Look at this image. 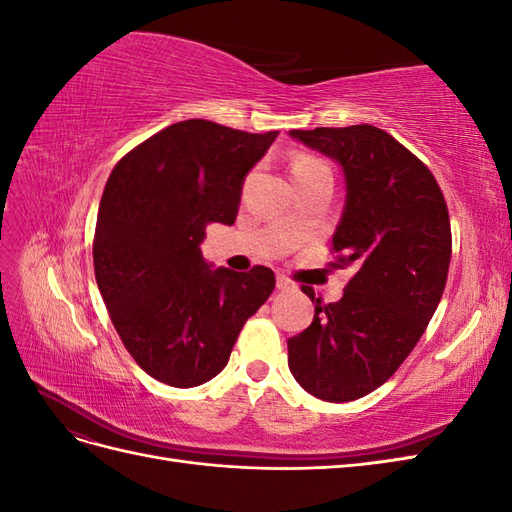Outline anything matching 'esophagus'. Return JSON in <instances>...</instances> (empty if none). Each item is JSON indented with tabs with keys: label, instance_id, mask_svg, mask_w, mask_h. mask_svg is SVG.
<instances>
[{
	"label": "esophagus",
	"instance_id": "1",
	"mask_svg": "<svg viewBox=\"0 0 512 512\" xmlns=\"http://www.w3.org/2000/svg\"><path fill=\"white\" fill-rule=\"evenodd\" d=\"M292 288H294V284L288 280L286 275H277V290L286 292V290H292Z\"/></svg>",
	"mask_w": 512,
	"mask_h": 512
}]
</instances>
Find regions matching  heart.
Here are the masks:
<instances>
[{
    "instance_id": "obj_1",
    "label": "heart",
    "mask_w": 512,
    "mask_h": 512,
    "mask_svg": "<svg viewBox=\"0 0 512 512\" xmlns=\"http://www.w3.org/2000/svg\"><path fill=\"white\" fill-rule=\"evenodd\" d=\"M322 162L320 160H316V158H312V156H299V158H294L292 160V164H290V173H292V177L297 175V173H301V170H305V168H314V166H320Z\"/></svg>"
}]
</instances>
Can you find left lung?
<instances>
[{
	"mask_svg": "<svg viewBox=\"0 0 512 512\" xmlns=\"http://www.w3.org/2000/svg\"><path fill=\"white\" fill-rule=\"evenodd\" d=\"M288 134L335 160L346 181L333 267L354 275L327 305L303 286L314 320L288 339L294 380L342 404L389 380L425 333L451 265V220L431 170L384 130L361 123Z\"/></svg>",
	"mask_w": 512,
	"mask_h": 512,
	"instance_id": "left-lung-1",
	"label": "left lung"
}]
</instances>
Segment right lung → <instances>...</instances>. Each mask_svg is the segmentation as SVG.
Here are the masks:
<instances>
[{
    "label": "right lung",
    "mask_w": 512,
    "mask_h": 512,
    "mask_svg": "<svg viewBox=\"0 0 512 512\" xmlns=\"http://www.w3.org/2000/svg\"><path fill=\"white\" fill-rule=\"evenodd\" d=\"M277 134L179 121L108 177L96 282L123 346L151 378L190 389L218 376L245 320L273 292L271 269H213L200 243L209 224H235L243 181Z\"/></svg>",
    "instance_id": "add662e5"
}]
</instances>
